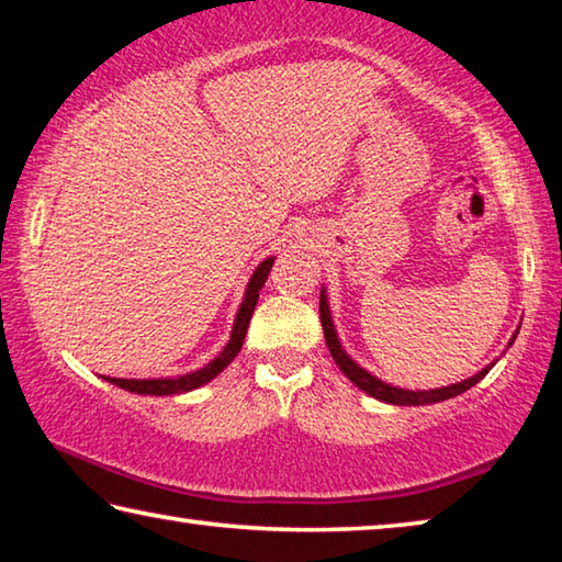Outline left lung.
<instances>
[{
  "instance_id": "left-lung-1",
  "label": "left lung",
  "mask_w": 562,
  "mask_h": 562,
  "mask_svg": "<svg viewBox=\"0 0 562 562\" xmlns=\"http://www.w3.org/2000/svg\"><path fill=\"white\" fill-rule=\"evenodd\" d=\"M319 319H322V329H325V339H327V347H329V355L331 359L337 361V367L341 369V374H345L351 384L359 386L361 392L379 398V402H386V404H396V406H424V404H436V402H446V398H453L463 394L465 389H471L473 384H479L483 376H486L493 367H496L498 359H493L491 364H486L481 369V372H475L473 376L463 379V382H456L449 386H439V389H402V386H392L382 382V379L374 376L372 372H367L364 367L357 364L355 359H351L345 347H341L339 335L335 329V319H331V310H329V297H327V290L322 288L319 292ZM520 329V327H518ZM518 329L513 331V337L508 341V347L516 341L518 337Z\"/></svg>"
}]
</instances>
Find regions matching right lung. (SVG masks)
I'll return each instance as SVG.
<instances>
[{
    "mask_svg": "<svg viewBox=\"0 0 562 562\" xmlns=\"http://www.w3.org/2000/svg\"><path fill=\"white\" fill-rule=\"evenodd\" d=\"M272 262H274V258L270 255V258H265L258 265V268H255V272L250 274V280H247V284H245L243 302H240V307H237V315H235V322H233L231 339H227V345L223 347L221 355H215L205 367L193 369V372L180 374V376H158V379L103 376V379H106V382H111V384L121 386V389H126V392H131V394H144V396H176V394L193 392V389L213 382V379L221 374L223 369L237 357V351L243 349L247 325H250L255 304H258L260 290H262V284H265V280H268V274L272 270Z\"/></svg>",
    "mask_w": 562,
    "mask_h": 562,
    "instance_id": "obj_1",
    "label": "right lung"
}]
</instances>
